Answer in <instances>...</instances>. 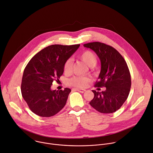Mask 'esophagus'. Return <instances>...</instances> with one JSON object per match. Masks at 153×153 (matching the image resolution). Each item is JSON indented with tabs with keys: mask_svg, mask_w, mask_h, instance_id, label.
Here are the masks:
<instances>
[{
	"mask_svg": "<svg viewBox=\"0 0 153 153\" xmlns=\"http://www.w3.org/2000/svg\"><path fill=\"white\" fill-rule=\"evenodd\" d=\"M73 90H74L75 91H79V92H80V93H84V91H85V89H81V88H74Z\"/></svg>",
	"mask_w": 153,
	"mask_h": 153,
	"instance_id": "34e87169",
	"label": "esophagus"
}]
</instances>
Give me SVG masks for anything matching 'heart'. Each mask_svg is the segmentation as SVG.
<instances>
[{"instance_id": "b5f03b06", "label": "heart", "mask_w": 153, "mask_h": 153, "mask_svg": "<svg viewBox=\"0 0 153 153\" xmlns=\"http://www.w3.org/2000/svg\"><path fill=\"white\" fill-rule=\"evenodd\" d=\"M79 58L88 66L94 67L97 63V58L96 55L90 51H85L79 55ZM72 66L71 59H68L64 66V72L65 74L70 73ZM91 79L85 76H75L69 79L68 82L70 85L76 87H85L90 82Z\"/></svg>"}]
</instances>
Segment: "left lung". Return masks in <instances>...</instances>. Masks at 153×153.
<instances>
[{
  "mask_svg": "<svg viewBox=\"0 0 153 153\" xmlns=\"http://www.w3.org/2000/svg\"><path fill=\"white\" fill-rule=\"evenodd\" d=\"M84 46L93 50L101 61V72L95 87L106 88L92 90L94 98L89 104L100 113H113L123 105L130 91L131 76L127 63L117 50L103 43H88Z\"/></svg>",
  "mask_w": 153,
  "mask_h": 153,
  "instance_id": "1",
  "label": "left lung"
}]
</instances>
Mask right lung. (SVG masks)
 <instances>
[{"label":"right lung","mask_w":153,"mask_h":153,"mask_svg":"<svg viewBox=\"0 0 153 153\" xmlns=\"http://www.w3.org/2000/svg\"><path fill=\"white\" fill-rule=\"evenodd\" d=\"M79 46H49L36 54L26 65L21 92L30 110L37 115L54 116L66 105L71 90H52L51 87L54 80L63 75L66 62Z\"/></svg>","instance_id":"add662e5"}]
</instances>
